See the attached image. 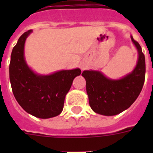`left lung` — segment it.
Here are the masks:
<instances>
[{
    "label": "left lung",
    "mask_w": 153,
    "mask_h": 153,
    "mask_svg": "<svg viewBox=\"0 0 153 153\" xmlns=\"http://www.w3.org/2000/svg\"><path fill=\"white\" fill-rule=\"evenodd\" d=\"M131 39L138 51L137 66L122 79H110L98 71H84L86 93L91 109L98 114L114 116L130 107L142 90L145 78V58L138 42Z\"/></svg>",
    "instance_id": "obj_1"
}]
</instances>
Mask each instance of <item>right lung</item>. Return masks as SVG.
Returning <instances> with one entry per match:
<instances>
[{"instance_id":"add662e5","label":"right lung","mask_w":153,"mask_h":153,"mask_svg":"<svg viewBox=\"0 0 153 153\" xmlns=\"http://www.w3.org/2000/svg\"><path fill=\"white\" fill-rule=\"evenodd\" d=\"M32 32H25L13 49L9 64L11 86L16 100L27 113L39 118H51L62 111L65 97L81 70H63L48 75L36 74L24 55L25 40Z\"/></svg>"}]
</instances>
